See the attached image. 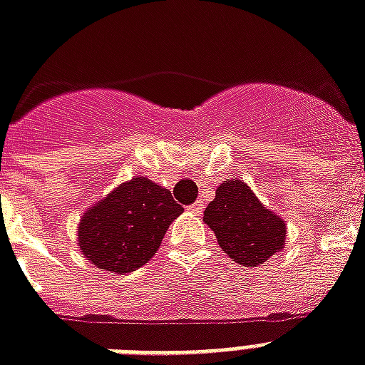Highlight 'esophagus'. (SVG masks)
<instances>
[{"label":"esophagus","mask_w":365,"mask_h":365,"mask_svg":"<svg viewBox=\"0 0 365 365\" xmlns=\"http://www.w3.org/2000/svg\"><path fill=\"white\" fill-rule=\"evenodd\" d=\"M187 210H189V212H191V213H195V215H198V213H200V212H202V210H204V204L200 202V200H197V202H192Z\"/></svg>","instance_id":"34e87169"}]
</instances>
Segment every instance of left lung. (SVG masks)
<instances>
[{"mask_svg": "<svg viewBox=\"0 0 365 365\" xmlns=\"http://www.w3.org/2000/svg\"><path fill=\"white\" fill-rule=\"evenodd\" d=\"M204 223L215 232L221 250L242 266H259L283 251L285 221L266 210L250 185L227 180L204 210Z\"/></svg>", "mask_w": 365, "mask_h": 365, "instance_id": "obj_1", "label": "left lung"}]
</instances>
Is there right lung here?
<instances>
[{"label": "right lung", "instance_id": "1", "mask_svg": "<svg viewBox=\"0 0 365 365\" xmlns=\"http://www.w3.org/2000/svg\"><path fill=\"white\" fill-rule=\"evenodd\" d=\"M183 212L168 189L144 176L120 183L78 223L86 260L114 274H129L157 253L168 225Z\"/></svg>", "mask_w": 365, "mask_h": 365}]
</instances>
